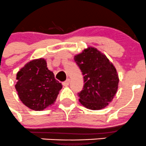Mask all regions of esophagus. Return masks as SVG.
I'll return each instance as SVG.
<instances>
[{
  "label": "esophagus",
  "mask_w": 146,
  "mask_h": 146,
  "mask_svg": "<svg viewBox=\"0 0 146 146\" xmlns=\"http://www.w3.org/2000/svg\"><path fill=\"white\" fill-rule=\"evenodd\" d=\"M69 84H70V79H67L66 81L63 82V85L64 86H68Z\"/></svg>",
  "instance_id": "1"
}]
</instances>
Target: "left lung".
Returning <instances> with one entry per match:
<instances>
[{"label": "left lung", "mask_w": 146, "mask_h": 146, "mask_svg": "<svg viewBox=\"0 0 146 146\" xmlns=\"http://www.w3.org/2000/svg\"><path fill=\"white\" fill-rule=\"evenodd\" d=\"M84 78L79 101L90 110L104 108L112 101L118 87V73L113 63L96 48L89 47L74 57Z\"/></svg>", "instance_id": "1"}]
</instances>
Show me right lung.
Listing matches in <instances>:
<instances>
[{"instance_id": "add662e5", "label": "right lung", "mask_w": 146, "mask_h": 146, "mask_svg": "<svg viewBox=\"0 0 146 146\" xmlns=\"http://www.w3.org/2000/svg\"><path fill=\"white\" fill-rule=\"evenodd\" d=\"M15 87L25 106L34 111H43L56 101L61 83L47 68L43 58L28 62L17 73Z\"/></svg>"}]
</instances>
